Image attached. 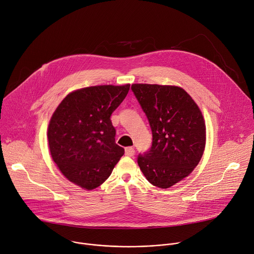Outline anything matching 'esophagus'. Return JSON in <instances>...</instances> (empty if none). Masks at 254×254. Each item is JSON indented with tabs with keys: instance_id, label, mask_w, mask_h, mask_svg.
<instances>
[{
	"instance_id": "obj_1",
	"label": "esophagus",
	"mask_w": 254,
	"mask_h": 254,
	"mask_svg": "<svg viewBox=\"0 0 254 254\" xmlns=\"http://www.w3.org/2000/svg\"><path fill=\"white\" fill-rule=\"evenodd\" d=\"M135 154V150L133 147H126L125 148V155L127 156H133Z\"/></svg>"
}]
</instances>
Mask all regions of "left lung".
<instances>
[{
  "instance_id": "obj_1",
  "label": "left lung",
  "mask_w": 254,
  "mask_h": 254,
  "mask_svg": "<svg viewBox=\"0 0 254 254\" xmlns=\"http://www.w3.org/2000/svg\"><path fill=\"white\" fill-rule=\"evenodd\" d=\"M131 90L152 131V145L138 155V165L150 184L171 188L188 177L203 156L206 125L202 112L180 87L133 83Z\"/></svg>"
}]
</instances>
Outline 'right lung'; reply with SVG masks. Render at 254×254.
<instances>
[{"label": "right lung", "mask_w": 254, "mask_h": 254, "mask_svg": "<svg viewBox=\"0 0 254 254\" xmlns=\"http://www.w3.org/2000/svg\"><path fill=\"white\" fill-rule=\"evenodd\" d=\"M130 89L95 86L69 93L54 111L47 131L51 157L72 184L94 190L112 174L124 148L110 119Z\"/></svg>", "instance_id": "1"}]
</instances>
